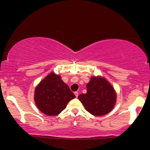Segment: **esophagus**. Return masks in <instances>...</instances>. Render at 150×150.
<instances>
[{
  "mask_svg": "<svg viewBox=\"0 0 150 150\" xmlns=\"http://www.w3.org/2000/svg\"><path fill=\"white\" fill-rule=\"evenodd\" d=\"M75 97H78V92H75Z\"/></svg>",
  "mask_w": 150,
  "mask_h": 150,
  "instance_id": "esophagus-1",
  "label": "esophagus"
}]
</instances>
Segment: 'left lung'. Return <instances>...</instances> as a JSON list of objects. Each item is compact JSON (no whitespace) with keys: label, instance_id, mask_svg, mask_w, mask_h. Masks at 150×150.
<instances>
[{"label":"left lung","instance_id":"obj_1","mask_svg":"<svg viewBox=\"0 0 150 150\" xmlns=\"http://www.w3.org/2000/svg\"><path fill=\"white\" fill-rule=\"evenodd\" d=\"M85 109L94 116H104L111 112L116 102V92L108 80L93 76L87 85V93L78 96Z\"/></svg>","mask_w":150,"mask_h":150}]
</instances>
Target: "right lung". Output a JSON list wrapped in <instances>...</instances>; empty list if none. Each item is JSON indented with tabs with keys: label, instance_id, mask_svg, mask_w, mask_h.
<instances>
[{
	"label": "right lung",
	"instance_id": "obj_1",
	"mask_svg": "<svg viewBox=\"0 0 150 150\" xmlns=\"http://www.w3.org/2000/svg\"><path fill=\"white\" fill-rule=\"evenodd\" d=\"M75 96L59 75L51 73L38 84L34 101L40 111L48 116H56L66 108Z\"/></svg>",
	"mask_w": 150,
	"mask_h": 150
}]
</instances>
